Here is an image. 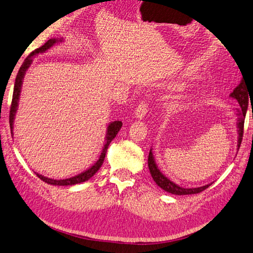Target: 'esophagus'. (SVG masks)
Returning a JSON list of instances; mask_svg holds the SVG:
<instances>
[{
  "mask_svg": "<svg viewBox=\"0 0 253 253\" xmlns=\"http://www.w3.org/2000/svg\"><path fill=\"white\" fill-rule=\"evenodd\" d=\"M146 113H148V103L141 102L137 107L136 111H134V116L139 120H142Z\"/></svg>",
  "mask_w": 253,
  "mask_h": 253,
  "instance_id": "1",
  "label": "esophagus"
}]
</instances>
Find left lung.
<instances>
[{
	"instance_id": "8db88e82",
	"label": "left lung",
	"mask_w": 253,
	"mask_h": 253,
	"mask_svg": "<svg viewBox=\"0 0 253 253\" xmlns=\"http://www.w3.org/2000/svg\"><path fill=\"white\" fill-rule=\"evenodd\" d=\"M230 97L236 99L237 102L239 104V109H237V129H238V140H237V148H240V144H242V140H243V134H244V124H245V117L247 113V109H248L249 102L252 105V100L251 96L247 89L246 87V82L242 80L239 85L235 88L233 92L230 95ZM253 111V109H252ZM149 169L152 178L155 181V183L162 187L164 191H166L168 193H171L173 195H190V194H197L201 193L204 190H206L207 187L211 185V183L204 185V186H199V187H192V189H185V187H181L173 183L172 181H170L166 175H164L162 171L158 169L156 163H155V158L153 156V153H152V150H150L149 153Z\"/></svg>"
}]
</instances>
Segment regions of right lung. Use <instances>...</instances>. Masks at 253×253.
Segmentation results:
<instances>
[{"mask_svg": "<svg viewBox=\"0 0 253 253\" xmlns=\"http://www.w3.org/2000/svg\"><path fill=\"white\" fill-rule=\"evenodd\" d=\"M63 42V39L62 38H57V39H50L47 41V42L43 45L39 47L35 50H33L30 55H29L26 60L23 61L22 66L20 67L18 74L16 76V80H15V86H14V92H13V100H11V105H10V111H9V126H10V132L13 133V128H14V120H15V115L17 112V108H18V101H19V96H20V91H21V85H22V81L23 78H25V74L26 71L29 69V67L31 66L32 63V57L33 56H37L39 54H42V52H45L46 50H48L51 46H54L56 43H61ZM123 126V123L121 121H115L110 123L108 128H107V134H105V143L103 145V149L101 151V154L99 156V160L93 164V165L89 168L85 170L84 172H82L78 175H75V177L72 178H69V179H63V180H54V179H50V178H46L42 174H39L37 173L38 177L43 180L44 182L51 185H59V186H64V185H74V184H78V183H82V182H85L88 179H90L93 174H95L98 170L100 169V167L102 166L103 161H104V157H105V153H107V150H108V146L111 143V141H112L115 137L117 132L120 131L121 127Z\"/></svg>", "mask_w": 253, "mask_h": 253, "instance_id": "1", "label": "right lung"}]
</instances>
